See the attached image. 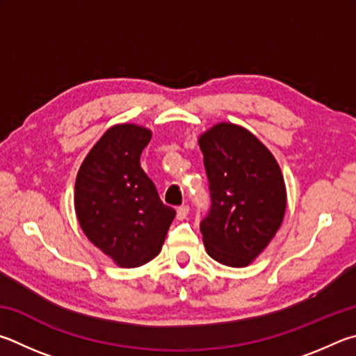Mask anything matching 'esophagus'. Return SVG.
Listing matches in <instances>:
<instances>
[{
  "instance_id": "obj_1",
  "label": "esophagus",
  "mask_w": 356,
  "mask_h": 356,
  "mask_svg": "<svg viewBox=\"0 0 356 356\" xmlns=\"http://www.w3.org/2000/svg\"><path fill=\"white\" fill-rule=\"evenodd\" d=\"M189 214V207H186V204H183V207H179L177 209V219L178 220H184L186 217H188Z\"/></svg>"
}]
</instances>
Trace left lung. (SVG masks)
I'll return each instance as SVG.
<instances>
[{
  "label": "left lung",
  "mask_w": 356,
  "mask_h": 356,
  "mask_svg": "<svg viewBox=\"0 0 356 356\" xmlns=\"http://www.w3.org/2000/svg\"><path fill=\"white\" fill-rule=\"evenodd\" d=\"M211 209L200 223L208 254L229 267L252 264L282 227L286 186L277 159L257 136L217 123L198 137Z\"/></svg>",
  "instance_id": "obj_1"
}]
</instances>
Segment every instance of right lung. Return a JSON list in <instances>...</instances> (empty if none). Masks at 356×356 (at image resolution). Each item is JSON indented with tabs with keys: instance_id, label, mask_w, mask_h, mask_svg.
Wrapping results in <instances>:
<instances>
[{
	"instance_id": "add662e5",
	"label": "right lung",
	"mask_w": 356,
	"mask_h": 356,
	"mask_svg": "<svg viewBox=\"0 0 356 356\" xmlns=\"http://www.w3.org/2000/svg\"><path fill=\"white\" fill-rule=\"evenodd\" d=\"M152 131L134 123L111 127L81 164L74 183V211L93 245L120 267L156 258L175 209L161 202L140 167Z\"/></svg>"
}]
</instances>
